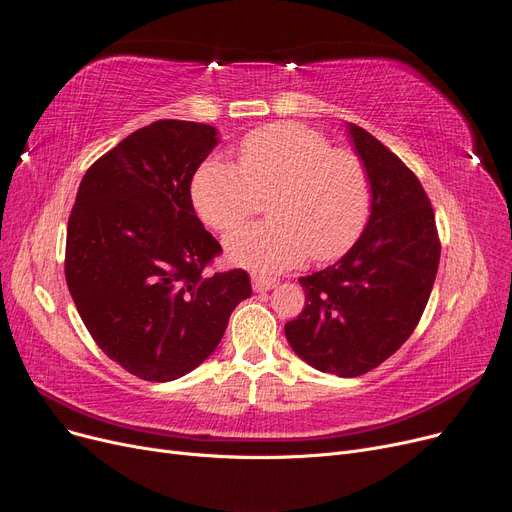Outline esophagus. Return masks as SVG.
<instances>
[{"label": "esophagus", "mask_w": 512, "mask_h": 512, "mask_svg": "<svg viewBox=\"0 0 512 512\" xmlns=\"http://www.w3.org/2000/svg\"><path fill=\"white\" fill-rule=\"evenodd\" d=\"M251 285H253V291L263 293V291L274 289L276 280L270 278V276H263V274H251Z\"/></svg>", "instance_id": "obj_1"}]
</instances>
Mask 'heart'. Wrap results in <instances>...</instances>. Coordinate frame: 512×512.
<instances>
[{
    "mask_svg": "<svg viewBox=\"0 0 512 512\" xmlns=\"http://www.w3.org/2000/svg\"><path fill=\"white\" fill-rule=\"evenodd\" d=\"M270 196L272 219L225 238L234 263L261 272L297 266L308 255L331 261L348 253L371 211L367 166L348 147H333L320 130L270 124L251 130L236 149V166L206 160L192 179L200 219L227 232L249 219Z\"/></svg>",
    "mask_w": 512,
    "mask_h": 512,
    "instance_id": "heart-1",
    "label": "heart"
}]
</instances>
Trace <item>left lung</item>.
I'll use <instances>...</instances> for the list:
<instances>
[{
  "label": "left lung",
  "mask_w": 512,
  "mask_h": 512,
  "mask_svg": "<svg viewBox=\"0 0 512 512\" xmlns=\"http://www.w3.org/2000/svg\"><path fill=\"white\" fill-rule=\"evenodd\" d=\"M371 181V215L352 249L299 278L306 308L285 325L297 356L323 373L358 377L399 350L418 327L437 278L441 240L430 198L407 164L350 126Z\"/></svg>",
  "instance_id": "left-lung-1"
}]
</instances>
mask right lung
Instances as JSON below:
<instances>
[{"label": "right lung", "mask_w": 512, "mask_h": 512, "mask_svg": "<svg viewBox=\"0 0 512 512\" xmlns=\"http://www.w3.org/2000/svg\"><path fill=\"white\" fill-rule=\"evenodd\" d=\"M215 145L208 124L143 126L86 170L71 208L65 278L73 304L97 346L145 382L196 369L251 297L244 270L208 272L221 244L189 194Z\"/></svg>", "instance_id": "right-lung-1"}]
</instances>
